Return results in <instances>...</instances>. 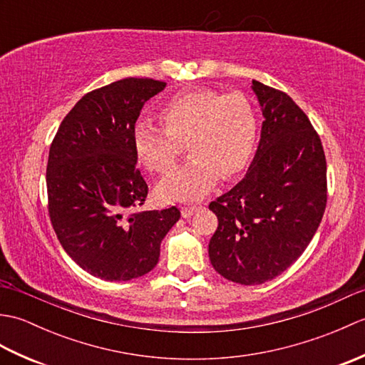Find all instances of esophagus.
Returning a JSON list of instances; mask_svg holds the SVG:
<instances>
[{"instance_id": "34e87169", "label": "esophagus", "mask_w": 365, "mask_h": 365, "mask_svg": "<svg viewBox=\"0 0 365 365\" xmlns=\"http://www.w3.org/2000/svg\"><path fill=\"white\" fill-rule=\"evenodd\" d=\"M200 205H188V207H182V216L183 218H190V216L195 215L196 212L200 210Z\"/></svg>"}]
</instances>
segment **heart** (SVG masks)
<instances>
[{"mask_svg":"<svg viewBox=\"0 0 365 365\" xmlns=\"http://www.w3.org/2000/svg\"><path fill=\"white\" fill-rule=\"evenodd\" d=\"M163 128L138 122L131 141L139 163L150 173L166 174L187 143L190 161L158 185L165 200L202 196L218 180L240 175L250 166L259 138V119L243 94L213 89L178 92L158 110Z\"/></svg>","mask_w":365,"mask_h":365,"instance_id":"obj_1","label":"heart"}]
</instances>
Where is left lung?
Wrapping results in <instances>:
<instances>
[{"instance_id": "1", "label": "left lung", "mask_w": 365, "mask_h": 365, "mask_svg": "<svg viewBox=\"0 0 365 365\" xmlns=\"http://www.w3.org/2000/svg\"><path fill=\"white\" fill-rule=\"evenodd\" d=\"M252 91L265 118L257 152L243 180L208 205L218 216L212 265L242 285L271 281L297 262L328 199L327 158L306 113L260 81L252 80Z\"/></svg>"}]
</instances>
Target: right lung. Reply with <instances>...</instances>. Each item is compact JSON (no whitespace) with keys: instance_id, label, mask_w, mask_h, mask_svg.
Segmentation results:
<instances>
[{"instance_id":"1","label":"right lung","mask_w":365,"mask_h":365,"mask_svg":"<svg viewBox=\"0 0 365 365\" xmlns=\"http://www.w3.org/2000/svg\"><path fill=\"white\" fill-rule=\"evenodd\" d=\"M125 78L88 92L61 122L46 165L48 213L64 251L105 281H130L157 265L177 207L136 210L147 197L131 141L144 103L165 89Z\"/></svg>"}]
</instances>
